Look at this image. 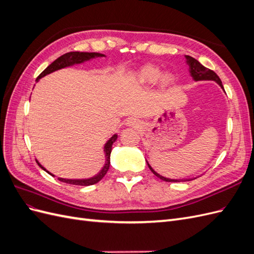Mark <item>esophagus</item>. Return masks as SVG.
I'll return each mask as SVG.
<instances>
[{
  "label": "esophagus",
  "instance_id": "esophagus-1",
  "mask_svg": "<svg viewBox=\"0 0 254 254\" xmlns=\"http://www.w3.org/2000/svg\"><path fill=\"white\" fill-rule=\"evenodd\" d=\"M127 125L131 126V127H136L137 125H139V122H137V120H135V119H129L127 121Z\"/></svg>",
  "mask_w": 254,
  "mask_h": 254
}]
</instances>
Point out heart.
I'll list each match as a JSON object with an SVG mask.
<instances>
[{"mask_svg": "<svg viewBox=\"0 0 254 254\" xmlns=\"http://www.w3.org/2000/svg\"><path fill=\"white\" fill-rule=\"evenodd\" d=\"M161 74H162V71H161V68L159 66L153 64H146L141 68L139 73H137V79L142 83L148 84L156 82L158 79H160L161 86L163 88H168L175 83V77L173 75L164 74L161 76ZM160 77H161V79L159 78Z\"/></svg>", "mask_w": 254, "mask_h": 254, "instance_id": "b5f03b06", "label": "heart"}]
</instances>
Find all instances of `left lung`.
<instances>
[{
	"mask_svg": "<svg viewBox=\"0 0 254 254\" xmlns=\"http://www.w3.org/2000/svg\"><path fill=\"white\" fill-rule=\"evenodd\" d=\"M186 58H187V61H188L189 66H190V73L191 75V77L194 78V80H196V81H198V80H214V81H216L222 89H224V86H222L221 80H220V78L218 77V75L216 73H215L212 70H210V68L203 66L200 63H199L198 60H196L193 57L187 55ZM146 162H147V161H146ZM147 165L150 168V171L153 174H155L158 177V178H160L161 180H163V181H167V182H180V181L193 180V179H179V180L178 179H168V178H165V177L161 176V175H159L158 173H156L155 171H153L152 167L149 165L148 162H147ZM194 179H196V178H194Z\"/></svg>",
	"mask_w": 254,
	"mask_h": 254,
	"instance_id": "8db88e82",
	"label": "left lung"
}]
</instances>
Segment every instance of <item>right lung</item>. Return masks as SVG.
Segmentation results:
<instances>
[{
  "mask_svg": "<svg viewBox=\"0 0 254 254\" xmlns=\"http://www.w3.org/2000/svg\"><path fill=\"white\" fill-rule=\"evenodd\" d=\"M105 55L103 54H99V53H84V52H70V53H66L64 55L60 56L59 58H57L54 63H52L45 70L38 76L37 80H39L40 78H42L43 76L48 75L54 71H57L60 70V68L65 67V66H70L73 65L75 64H81L83 61H87L90 60L94 57H103ZM118 139V135L114 134L111 139L106 143L105 145V153H106V164L103 167V170L98 173V175H96L93 178H90V179H64V178H58L59 181L61 182H64V183H68V184H75V186H93V184L97 183L98 181H101L104 176L107 174L109 170V166H110V153H111V149H112V144L117 141ZM38 165H39L42 170L47 171L45 168L38 162ZM48 172V171H47ZM49 173V172H48ZM50 175H52L54 177L53 174L49 173Z\"/></svg>",
  "mask_w": 254,
  "mask_h": 254,
  "instance_id": "add662e5",
  "label": "right lung"
}]
</instances>
